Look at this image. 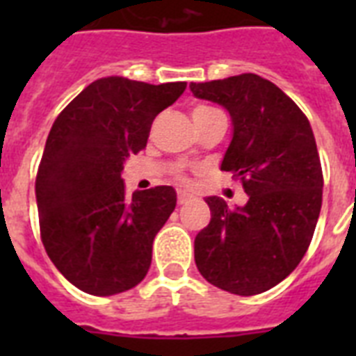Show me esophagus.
<instances>
[{
  "mask_svg": "<svg viewBox=\"0 0 356 356\" xmlns=\"http://www.w3.org/2000/svg\"><path fill=\"white\" fill-rule=\"evenodd\" d=\"M192 200V195L188 192H184V190H179L177 192V203L179 205H184V203H188Z\"/></svg>",
  "mask_w": 356,
  "mask_h": 356,
  "instance_id": "1",
  "label": "esophagus"
}]
</instances>
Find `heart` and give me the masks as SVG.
Here are the masks:
<instances>
[{
  "instance_id": "1",
  "label": "heart",
  "mask_w": 356,
  "mask_h": 356,
  "mask_svg": "<svg viewBox=\"0 0 356 356\" xmlns=\"http://www.w3.org/2000/svg\"><path fill=\"white\" fill-rule=\"evenodd\" d=\"M207 111H212V108L211 107H195L194 113H192V116H194V114H203V113H207Z\"/></svg>"
}]
</instances>
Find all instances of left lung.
I'll return each mask as SVG.
<instances>
[{"instance_id":"1","label":"left lung","mask_w":356,"mask_h":356,"mask_svg":"<svg viewBox=\"0 0 356 356\" xmlns=\"http://www.w3.org/2000/svg\"><path fill=\"white\" fill-rule=\"evenodd\" d=\"M190 90L231 116L233 138L220 168L248 194L234 209L207 197L211 222L194 240L195 266L225 292L262 293L296 270L320 218L323 175L314 133L301 108L260 75L190 83Z\"/></svg>"}]
</instances>
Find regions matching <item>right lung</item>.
Returning <instances> with one entry per match:
<instances>
[{"label":"right lung","mask_w":356,"mask_h":356,"mask_svg":"<svg viewBox=\"0 0 356 356\" xmlns=\"http://www.w3.org/2000/svg\"><path fill=\"white\" fill-rule=\"evenodd\" d=\"M186 83L149 85L103 77L53 123L36 173V207L47 257L92 296L131 290L151 266L153 240L175 209L172 186L125 195L122 170L147 144L156 114Z\"/></svg>","instance_id":"right-lung-1"}]
</instances>
